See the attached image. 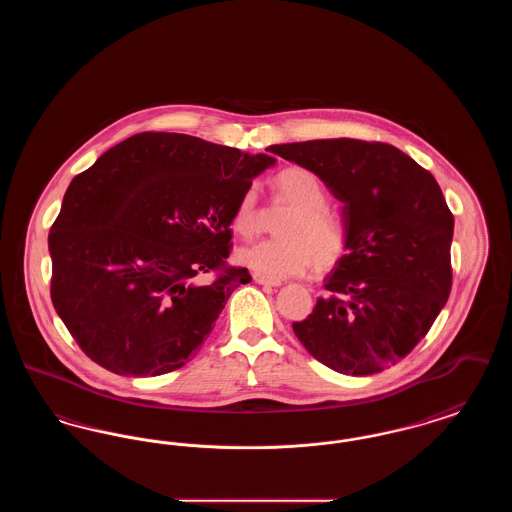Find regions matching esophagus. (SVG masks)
Wrapping results in <instances>:
<instances>
[{
    "mask_svg": "<svg viewBox=\"0 0 512 512\" xmlns=\"http://www.w3.org/2000/svg\"><path fill=\"white\" fill-rule=\"evenodd\" d=\"M253 280L257 282V284H263V286H280L282 282L280 280H276V278H268L265 274H259V272H253Z\"/></svg>",
    "mask_w": 512,
    "mask_h": 512,
    "instance_id": "obj_1",
    "label": "esophagus"
}]
</instances>
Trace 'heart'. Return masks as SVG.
<instances>
[{
	"instance_id": "obj_1",
	"label": "heart",
	"mask_w": 512,
	"mask_h": 512,
	"mask_svg": "<svg viewBox=\"0 0 512 512\" xmlns=\"http://www.w3.org/2000/svg\"><path fill=\"white\" fill-rule=\"evenodd\" d=\"M274 184L278 194L295 205V211L282 228L286 238H272L244 247L238 259L245 267L276 280L309 270L317 257L322 265L336 263L349 244V228L338 213L326 207L328 190L322 180L309 169L290 167L278 172ZM232 228L242 238H253L259 232L255 186H249L238 199Z\"/></svg>"
}]
</instances>
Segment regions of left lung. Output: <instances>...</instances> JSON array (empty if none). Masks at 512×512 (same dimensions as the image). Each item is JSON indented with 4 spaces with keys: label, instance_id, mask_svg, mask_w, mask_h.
Segmentation results:
<instances>
[{
    "label": "left lung",
    "instance_id": "obj_1",
    "mask_svg": "<svg viewBox=\"0 0 512 512\" xmlns=\"http://www.w3.org/2000/svg\"><path fill=\"white\" fill-rule=\"evenodd\" d=\"M343 203L347 253L293 332L318 363L351 376L399 363L432 328L453 284V213L436 178L401 149L351 138L272 146Z\"/></svg>",
    "mask_w": 512,
    "mask_h": 512
}]
</instances>
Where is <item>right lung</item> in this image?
Wrapping results in <instances>:
<instances>
[{
    "label": "right lung",
    "instance_id": "add662e5",
    "mask_svg": "<svg viewBox=\"0 0 512 512\" xmlns=\"http://www.w3.org/2000/svg\"><path fill=\"white\" fill-rule=\"evenodd\" d=\"M274 163L188 134L142 132L74 176L49 230L51 303L78 347L121 376L192 361L228 297L232 215ZM211 273L209 283L198 278Z\"/></svg>",
    "mask_w": 512,
    "mask_h": 512
}]
</instances>
